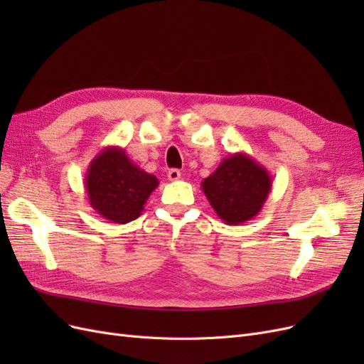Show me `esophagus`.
I'll use <instances>...</instances> for the list:
<instances>
[{"label":"esophagus","mask_w":364,"mask_h":364,"mask_svg":"<svg viewBox=\"0 0 364 364\" xmlns=\"http://www.w3.org/2000/svg\"><path fill=\"white\" fill-rule=\"evenodd\" d=\"M168 179L170 181H179L181 179V171L178 168L168 170Z\"/></svg>","instance_id":"34e87169"}]
</instances>
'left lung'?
Listing matches in <instances>:
<instances>
[{
	"instance_id": "obj_1",
	"label": "left lung",
	"mask_w": 364,
	"mask_h": 364,
	"mask_svg": "<svg viewBox=\"0 0 364 364\" xmlns=\"http://www.w3.org/2000/svg\"><path fill=\"white\" fill-rule=\"evenodd\" d=\"M202 191L226 225H241L259 214L272 191V176L243 151L225 158L202 181Z\"/></svg>"
}]
</instances>
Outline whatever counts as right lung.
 I'll use <instances>...</instances> for the list:
<instances>
[{"instance_id":"right-lung-1","label":"right lung","mask_w":364,"mask_h":364,"mask_svg":"<svg viewBox=\"0 0 364 364\" xmlns=\"http://www.w3.org/2000/svg\"><path fill=\"white\" fill-rule=\"evenodd\" d=\"M158 185L155 174L138 167L118 146H107L98 151L85 178L90 205L102 217L118 225L138 218Z\"/></svg>"}]
</instances>
